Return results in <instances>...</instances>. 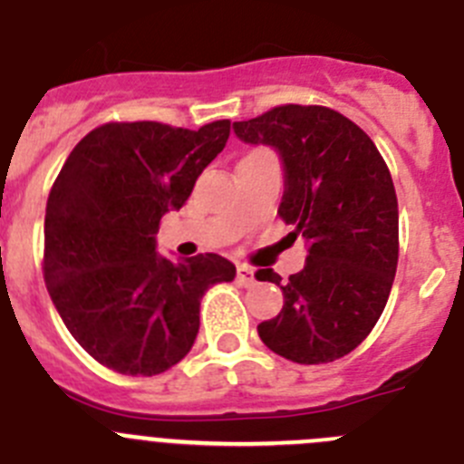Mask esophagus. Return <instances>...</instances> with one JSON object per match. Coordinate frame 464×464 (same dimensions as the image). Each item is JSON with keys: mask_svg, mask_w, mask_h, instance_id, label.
Returning a JSON list of instances; mask_svg holds the SVG:
<instances>
[{"mask_svg": "<svg viewBox=\"0 0 464 464\" xmlns=\"http://www.w3.org/2000/svg\"><path fill=\"white\" fill-rule=\"evenodd\" d=\"M237 281H239L244 288H251L253 283H256V269L248 267V265H239V267H237Z\"/></svg>", "mask_w": 464, "mask_h": 464, "instance_id": "34e87169", "label": "esophagus"}]
</instances>
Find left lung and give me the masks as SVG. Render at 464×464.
<instances>
[{
  "instance_id": "1",
  "label": "left lung",
  "mask_w": 464,
  "mask_h": 464,
  "mask_svg": "<svg viewBox=\"0 0 464 464\" xmlns=\"http://www.w3.org/2000/svg\"><path fill=\"white\" fill-rule=\"evenodd\" d=\"M237 137L276 150L283 167L278 216L306 244L304 269L281 283L276 318L257 325L274 353L299 364L343 358L372 332L397 269V195L374 141L325 106L285 104L232 125Z\"/></svg>"
}]
</instances>
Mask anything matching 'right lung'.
<instances>
[{
    "mask_svg": "<svg viewBox=\"0 0 464 464\" xmlns=\"http://www.w3.org/2000/svg\"><path fill=\"white\" fill-rule=\"evenodd\" d=\"M229 137V121L199 130L109 122L69 153L46 204L44 276L72 337L109 370L155 376L190 353L199 299L237 267L207 253H158L160 220L181 208Z\"/></svg>",
    "mask_w": 464,
    "mask_h": 464,
    "instance_id": "add662e5",
    "label": "right lung"
}]
</instances>
